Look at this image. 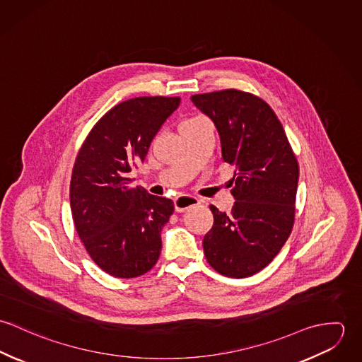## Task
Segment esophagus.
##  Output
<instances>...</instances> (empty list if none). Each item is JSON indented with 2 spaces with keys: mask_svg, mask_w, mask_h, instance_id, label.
Wrapping results in <instances>:
<instances>
[{
  "mask_svg": "<svg viewBox=\"0 0 362 362\" xmlns=\"http://www.w3.org/2000/svg\"><path fill=\"white\" fill-rule=\"evenodd\" d=\"M201 201L197 197H191V195H181L178 198H175L174 201V206H175V211L182 213L189 207L197 206L199 205Z\"/></svg>",
  "mask_w": 362,
  "mask_h": 362,
  "instance_id": "34e87169",
  "label": "esophagus"
}]
</instances>
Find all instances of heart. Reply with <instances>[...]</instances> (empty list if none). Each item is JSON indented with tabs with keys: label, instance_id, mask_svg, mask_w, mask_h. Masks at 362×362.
<instances>
[{
	"label": "heart",
	"instance_id": "1",
	"mask_svg": "<svg viewBox=\"0 0 362 362\" xmlns=\"http://www.w3.org/2000/svg\"><path fill=\"white\" fill-rule=\"evenodd\" d=\"M202 118H205V117H202V115H195V117H191V118L184 119L182 122H194V121H199V119H202Z\"/></svg>",
	"mask_w": 362,
	"mask_h": 362
}]
</instances>
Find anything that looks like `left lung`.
I'll return each instance as SVG.
<instances>
[{
	"label": "left lung",
	"mask_w": 362,
	"mask_h": 362,
	"mask_svg": "<svg viewBox=\"0 0 362 362\" xmlns=\"http://www.w3.org/2000/svg\"><path fill=\"white\" fill-rule=\"evenodd\" d=\"M214 122L226 163L235 165L230 213L214 205L204 238L209 264L223 276L244 279L266 267L291 234L298 161L281 122L258 96L226 89L191 98Z\"/></svg>",
	"instance_id": "left-lung-1"
}]
</instances>
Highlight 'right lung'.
<instances>
[{"label":"right lung","instance_id":"right-lung-1","mask_svg":"<svg viewBox=\"0 0 362 362\" xmlns=\"http://www.w3.org/2000/svg\"><path fill=\"white\" fill-rule=\"evenodd\" d=\"M180 98L144 96L114 105L83 141L71 177L76 233L105 273L132 279L149 272L161 252V228L174 202L129 188V173L144 163Z\"/></svg>","mask_w":362,"mask_h":362}]
</instances>
